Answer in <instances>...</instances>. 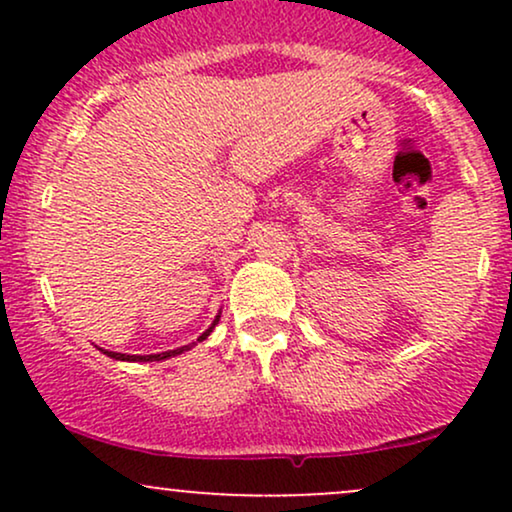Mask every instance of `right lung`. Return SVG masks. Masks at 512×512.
Segmentation results:
<instances>
[{
  "label": "right lung",
  "mask_w": 512,
  "mask_h": 512,
  "mask_svg": "<svg viewBox=\"0 0 512 512\" xmlns=\"http://www.w3.org/2000/svg\"><path fill=\"white\" fill-rule=\"evenodd\" d=\"M219 320H221V310L219 313H216V317H214V322H211L209 325V330H204L202 332V337L197 339V342H204V339L209 337L211 332H214V327L219 325ZM192 346H195V342L192 344H187V346H180V349H173V351H163V354H149V356H134V354H117V351H105V349H101L105 356H110V358H115V361H139V363H149V361H166V358H170V356H180V354H185V351H190Z\"/></svg>",
  "instance_id": "add662e5"
}]
</instances>
